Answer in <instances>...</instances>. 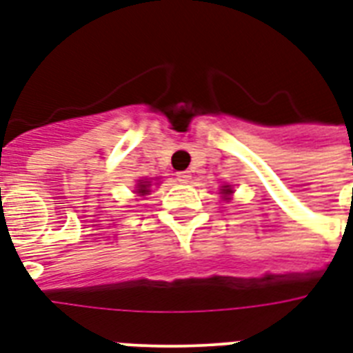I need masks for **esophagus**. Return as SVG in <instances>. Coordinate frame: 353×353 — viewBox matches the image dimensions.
Wrapping results in <instances>:
<instances>
[{
    "mask_svg": "<svg viewBox=\"0 0 353 353\" xmlns=\"http://www.w3.org/2000/svg\"><path fill=\"white\" fill-rule=\"evenodd\" d=\"M176 177H177V181H181V183H188L190 181V172H177L176 174Z\"/></svg>",
    "mask_w": 353,
    "mask_h": 353,
    "instance_id": "obj_1",
    "label": "esophagus"
}]
</instances>
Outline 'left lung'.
Here are the masks:
<instances>
[{
	"label": "left lung",
	"instance_id": "left-lung-1",
	"mask_svg": "<svg viewBox=\"0 0 353 353\" xmlns=\"http://www.w3.org/2000/svg\"><path fill=\"white\" fill-rule=\"evenodd\" d=\"M223 194H231V188H223Z\"/></svg>",
	"mask_w": 353,
	"mask_h": 353
}]
</instances>
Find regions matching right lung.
I'll return each instance as SVG.
<instances>
[{
  "label": "right lung",
  "mask_w": 353,
  "mask_h": 353,
  "mask_svg": "<svg viewBox=\"0 0 353 353\" xmlns=\"http://www.w3.org/2000/svg\"><path fill=\"white\" fill-rule=\"evenodd\" d=\"M148 188H150V183L148 181H141V183H139V187H137V192L141 194V196H144V194H146V192H150Z\"/></svg>",
  "instance_id": "add662e5"
}]
</instances>
